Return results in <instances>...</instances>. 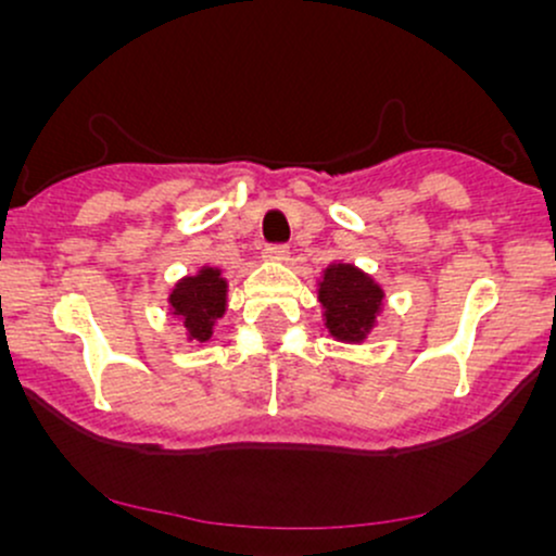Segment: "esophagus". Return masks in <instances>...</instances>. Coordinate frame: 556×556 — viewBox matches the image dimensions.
Here are the masks:
<instances>
[{"label": "esophagus", "mask_w": 556, "mask_h": 556, "mask_svg": "<svg viewBox=\"0 0 556 556\" xmlns=\"http://www.w3.org/2000/svg\"><path fill=\"white\" fill-rule=\"evenodd\" d=\"M287 245H266L264 248V258L269 261H287Z\"/></svg>", "instance_id": "obj_1"}]
</instances>
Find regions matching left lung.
<instances>
[{
  "label": "left lung",
  "instance_id": "8db88e82",
  "mask_svg": "<svg viewBox=\"0 0 556 556\" xmlns=\"http://www.w3.org/2000/svg\"><path fill=\"white\" fill-rule=\"evenodd\" d=\"M318 300L331 337L363 342L374 327L384 290L353 264H331L318 285Z\"/></svg>",
  "mask_w": 556,
  "mask_h": 556
}]
</instances>
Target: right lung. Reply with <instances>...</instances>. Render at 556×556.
<instances>
[{"mask_svg":"<svg viewBox=\"0 0 556 556\" xmlns=\"http://www.w3.org/2000/svg\"><path fill=\"white\" fill-rule=\"evenodd\" d=\"M169 305L172 314L188 329L190 340L206 342L227 308V282L222 279V271L203 266L195 277L180 279L172 290Z\"/></svg>","mask_w":556,"mask_h":556,"instance_id":"1","label":"right lung"}]
</instances>
